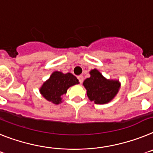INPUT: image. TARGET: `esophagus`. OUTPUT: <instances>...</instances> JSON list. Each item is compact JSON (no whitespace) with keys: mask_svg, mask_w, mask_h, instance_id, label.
Returning a JSON list of instances; mask_svg holds the SVG:
<instances>
[{"mask_svg":"<svg viewBox=\"0 0 153 153\" xmlns=\"http://www.w3.org/2000/svg\"><path fill=\"white\" fill-rule=\"evenodd\" d=\"M78 81H79V82L82 84V82H83V80H84V78H83L82 75H79V76H78Z\"/></svg>","mask_w":153,"mask_h":153,"instance_id":"obj_1","label":"esophagus"}]
</instances>
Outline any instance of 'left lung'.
I'll return each instance as SVG.
<instances>
[{
  "label": "left lung",
  "mask_w": 153,
  "mask_h": 153,
  "mask_svg": "<svg viewBox=\"0 0 153 153\" xmlns=\"http://www.w3.org/2000/svg\"><path fill=\"white\" fill-rule=\"evenodd\" d=\"M90 77L83 82L88 98L99 105L107 104L116 96L121 87L118 79H107L96 68L89 71Z\"/></svg>",
  "instance_id": "obj_1"
}]
</instances>
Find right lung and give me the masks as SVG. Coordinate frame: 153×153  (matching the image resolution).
I'll return each mask as SVG.
<instances>
[{"label": "right lung", "mask_w": 153, "mask_h": 153, "mask_svg": "<svg viewBox=\"0 0 153 153\" xmlns=\"http://www.w3.org/2000/svg\"><path fill=\"white\" fill-rule=\"evenodd\" d=\"M78 84L79 82L71 73L55 71L44 82L39 91L46 100L58 105L62 102V95H65L69 88Z\"/></svg>", "instance_id": "1"}]
</instances>
